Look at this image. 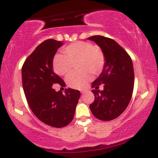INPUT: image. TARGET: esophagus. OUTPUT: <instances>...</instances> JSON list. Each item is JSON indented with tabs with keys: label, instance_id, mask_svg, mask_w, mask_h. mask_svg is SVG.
<instances>
[{
	"label": "esophagus",
	"instance_id": "34e87169",
	"mask_svg": "<svg viewBox=\"0 0 158 158\" xmlns=\"http://www.w3.org/2000/svg\"><path fill=\"white\" fill-rule=\"evenodd\" d=\"M86 91H87V90H81V94H85V92H86Z\"/></svg>",
	"mask_w": 158,
	"mask_h": 158
}]
</instances>
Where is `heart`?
I'll return each mask as SVG.
<instances>
[{
	"label": "heart",
	"instance_id": "1",
	"mask_svg": "<svg viewBox=\"0 0 158 158\" xmlns=\"http://www.w3.org/2000/svg\"><path fill=\"white\" fill-rule=\"evenodd\" d=\"M64 51L66 56L57 55L53 59L54 70L59 75L65 76L70 73L74 64L81 72H73L67 77L66 81L70 87L76 89H83L91 79V75L100 73L106 62L102 50L94 48V44L86 41H77L68 45Z\"/></svg>",
	"mask_w": 158,
	"mask_h": 158
}]
</instances>
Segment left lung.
<instances>
[{
  "label": "left lung",
  "mask_w": 158,
  "mask_h": 158,
  "mask_svg": "<svg viewBox=\"0 0 158 158\" xmlns=\"http://www.w3.org/2000/svg\"><path fill=\"white\" fill-rule=\"evenodd\" d=\"M88 39L101 48L106 58L102 73L92 83L95 99L90 109L97 119L112 120L126 110L131 100L135 81L133 63L126 50L114 40L102 35ZM101 84H104L102 91L98 90Z\"/></svg>",
  "instance_id": "1"
}]
</instances>
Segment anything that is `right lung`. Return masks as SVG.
<instances>
[{
    "instance_id": "right-lung-1",
    "label": "right lung",
    "mask_w": 158,
    "mask_h": 158,
    "mask_svg": "<svg viewBox=\"0 0 158 158\" xmlns=\"http://www.w3.org/2000/svg\"><path fill=\"white\" fill-rule=\"evenodd\" d=\"M64 43L54 39L44 41L27 57L21 70L25 97L38 119L48 126L61 128L73 120L79 90L66 88L64 94L53 88L65 87L63 79L53 71L52 61Z\"/></svg>"
}]
</instances>
